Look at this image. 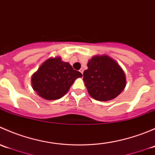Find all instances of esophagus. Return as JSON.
Instances as JSON below:
<instances>
[{
    "mask_svg": "<svg viewBox=\"0 0 155 155\" xmlns=\"http://www.w3.org/2000/svg\"><path fill=\"white\" fill-rule=\"evenodd\" d=\"M83 71H84V70L82 68H81L80 70H79V72H80V73H82H82H83Z\"/></svg>",
    "mask_w": 155,
    "mask_h": 155,
    "instance_id": "34e87169",
    "label": "esophagus"
}]
</instances>
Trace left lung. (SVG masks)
I'll return each instance as SVG.
<instances>
[{"mask_svg": "<svg viewBox=\"0 0 155 155\" xmlns=\"http://www.w3.org/2000/svg\"><path fill=\"white\" fill-rule=\"evenodd\" d=\"M83 80L90 96L99 101L114 99L126 86L124 72L115 61L106 54L95 55L87 62Z\"/></svg>", "mask_w": 155, "mask_h": 155, "instance_id": "obj_1", "label": "left lung"}]
</instances>
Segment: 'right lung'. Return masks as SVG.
<instances>
[{
	"mask_svg": "<svg viewBox=\"0 0 155 155\" xmlns=\"http://www.w3.org/2000/svg\"><path fill=\"white\" fill-rule=\"evenodd\" d=\"M82 76L80 72L62 61L61 57L50 58L32 75L31 83L39 96L52 101L64 96L74 81Z\"/></svg>",
	"mask_w": 155,
	"mask_h": 155,
	"instance_id": "right-lung-1",
	"label": "right lung"
}]
</instances>
